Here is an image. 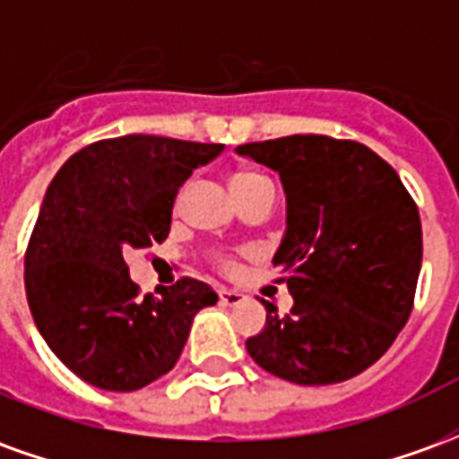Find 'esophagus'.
Returning <instances> with one entry per match:
<instances>
[{
  "label": "esophagus",
  "mask_w": 459,
  "mask_h": 459,
  "mask_svg": "<svg viewBox=\"0 0 459 459\" xmlns=\"http://www.w3.org/2000/svg\"><path fill=\"white\" fill-rule=\"evenodd\" d=\"M219 298H221V305H226V307H236V305H240V302L246 299V295L238 292V290H221Z\"/></svg>",
  "instance_id": "esophagus-1"
}]
</instances>
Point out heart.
<instances>
[{"label":"heart","instance_id":"b5f03b06","mask_svg":"<svg viewBox=\"0 0 459 459\" xmlns=\"http://www.w3.org/2000/svg\"><path fill=\"white\" fill-rule=\"evenodd\" d=\"M230 189H233L236 201H240L246 199V196H250V194L273 189V184H270V179H265L263 174H258V171H236V174L230 177ZM226 265H229V263H226Z\"/></svg>","mask_w":459,"mask_h":459}]
</instances>
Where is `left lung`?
I'll list each match as a JSON object with an SVG mask.
<instances>
[{"instance_id": "1", "label": "left lung", "mask_w": 459, "mask_h": 459, "mask_svg": "<svg viewBox=\"0 0 459 459\" xmlns=\"http://www.w3.org/2000/svg\"><path fill=\"white\" fill-rule=\"evenodd\" d=\"M238 154L278 171L288 229L273 265L295 305L263 299L265 327L246 342L268 374L299 385L366 371L411 317L423 260L418 206L366 144L327 134L248 142Z\"/></svg>"}]
</instances>
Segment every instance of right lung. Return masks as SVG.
Here are the masks:
<instances>
[{
  "instance_id": "add662e5",
  "label": "right lung",
  "mask_w": 459,
  "mask_h": 459,
  "mask_svg": "<svg viewBox=\"0 0 459 459\" xmlns=\"http://www.w3.org/2000/svg\"><path fill=\"white\" fill-rule=\"evenodd\" d=\"M221 150L125 134L75 152L48 184L26 248V299L46 344L85 384L137 391L157 381L196 312L219 302L194 278L140 298L127 258L169 236L179 186Z\"/></svg>"
}]
</instances>
